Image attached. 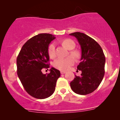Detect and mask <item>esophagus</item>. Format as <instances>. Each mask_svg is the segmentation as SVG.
Masks as SVG:
<instances>
[{
	"mask_svg": "<svg viewBox=\"0 0 120 120\" xmlns=\"http://www.w3.org/2000/svg\"><path fill=\"white\" fill-rule=\"evenodd\" d=\"M60 73H61V74H65L66 73V71H60Z\"/></svg>",
	"mask_w": 120,
	"mask_h": 120,
	"instance_id": "obj_1",
	"label": "esophagus"
}]
</instances>
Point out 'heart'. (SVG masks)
Masks as SVG:
<instances>
[{
	"label": "heart",
	"mask_w": 120,
	"mask_h": 120,
	"mask_svg": "<svg viewBox=\"0 0 120 120\" xmlns=\"http://www.w3.org/2000/svg\"><path fill=\"white\" fill-rule=\"evenodd\" d=\"M62 43L67 49L71 50L70 54L73 56L75 59H78L80 57V53L77 50H73L75 47V44L73 41L70 39L63 40ZM48 53L49 57L54 59L56 57L55 45L54 43L49 45L48 48ZM72 56H69L66 58H58L56 59L53 62V66L56 69L61 71H67L71 65L74 64V60Z\"/></svg>",
	"instance_id": "1"
}]
</instances>
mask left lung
<instances>
[{
    "label": "left lung",
    "mask_w": 120,
    "mask_h": 120,
    "mask_svg": "<svg viewBox=\"0 0 120 120\" xmlns=\"http://www.w3.org/2000/svg\"><path fill=\"white\" fill-rule=\"evenodd\" d=\"M75 37L81 48V63L77 71H82L80 76H77L70 83L75 93L87 95L93 93L98 87L104 75L105 57L101 47L86 34L80 32L69 34Z\"/></svg>",
    "instance_id": "obj_1"
}]
</instances>
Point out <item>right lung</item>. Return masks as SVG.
Listing matches in <instances>:
<instances>
[{
    "instance_id": "obj_1",
    "label": "right lung",
    "mask_w": 120,
    "mask_h": 120,
    "mask_svg": "<svg viewBox=\"0 0 120 120\" xmlns=\"http://www.w3.org/2000/svg\"><path fill=\"white\" fill-rule=\"evenodd\" d=\"M55 37L50 34L42 33L29 39L23 45L17 57L18 77L30 95L43 99L54 93L59 70L51 68L49 74H43V68H49L48 48Z\"/></svg>"
}]
</instances>
